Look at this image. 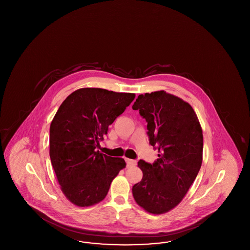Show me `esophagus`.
<instances>
[{
  "label": "esophagus",
  "instance_id": "1",
  "mask_svg": "<svg viewBox=\"0 0 250 250\" xmlns=\"http://www.w3.org/2000/svg\"><path fill=\"white\" fill-rule=\"evenodd\" d=\"M125 162H126V165H127V167L135 166V165L137 164V161H136V160L129 159V158H125Z\"/></svg>",
  "mask_w": 250,
  "mask_h": 250
}]
</instances>
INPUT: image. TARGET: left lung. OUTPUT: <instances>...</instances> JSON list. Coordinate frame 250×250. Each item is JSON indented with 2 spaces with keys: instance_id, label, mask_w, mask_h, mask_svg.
Masks as SVG:
<instances>
[{
  "instance_id": "1",
  "label": "left lung",
  "mask_w": 250,
  "mask_h": 250,
  "mask_svg": "<svg viewBox=\"0 0 250 250\" xmlns=\"http://www.w3.org/2000/svg\"><path fill=\"white\" fill-rule=\"evenodd\" d=\"M132 108L148 123L150 143L158 149L155 163L138 162L143 176L133 197L146 212L165 214L182 202L199 173L202 126L190 104L165 91L139 95Z\"/></svg>"
}]
</instances>
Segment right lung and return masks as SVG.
<instances>
[{
  "mask_svg": "<svg viewBox=\"0 0 250 250\" xmlns=\"http://www.w3.org/2000/svg\"><path fill=\"white\" fill-rule=\"evenodd\" d=\"M135 96L82 88L61 104L49 127V156L61 190L73 204L89 207L102 202L112 180L126 166L123 158L95 148Z\"/></svg>",
  "mask_w": 250,
  "mask_h": 250,
  "instance_id": "right-lung-1",
  "label": "right lung"
}]
</instances>
